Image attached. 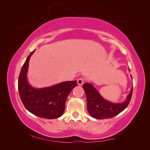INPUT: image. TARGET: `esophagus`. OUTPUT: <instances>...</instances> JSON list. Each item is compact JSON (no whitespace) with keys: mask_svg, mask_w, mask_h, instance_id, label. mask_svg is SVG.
I'll return each instance as SVG.
<instances>
[{"mask_svg":"<svg viewBox=\"0 0 150 150\" xmlns=\"http://www.w3.org/2000/svg\"><path fill=\"white\" fill-rule=\"evenodd\" d=\"M77 81H78V84L79 86H81V85H83L84 83V79L79 78L78 80H77Z\"/></svg>","mask_w":150,"mask_h":150,"instance_id":"34e87169","label":"esophagus"}]
</instances>
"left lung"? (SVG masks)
Segmentation results:
<instances>
[{"mask_svg": "<svg viewBox=\"0 0 150 150\" xmlns=\"http://www.w3.org/2000/svg\"><path fill=\"white\" fill-rule=\"evenodd\" d=\"M129 71H130L129 69ZM83 88L87 99V110L91 116L97 120L111 118L120 114L128 106L133 93L132 87L125 101L113 103L104 99L92 84L86 83L83 84Z\"/></svg>", "mask_w": 150, "mask_h": 150, "instance_id": "left-lung-1", "label": "left lung"}]
</instances>
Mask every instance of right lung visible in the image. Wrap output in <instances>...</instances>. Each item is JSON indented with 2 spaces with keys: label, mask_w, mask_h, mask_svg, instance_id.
<instances>
[{
  "label": "right lung",
  "mask_w": 150,
  "mask_h": 150,
  "mask_svg": "<svg viewBox=\"0 0 150 150\" xmlns=\"http://www.w3.org/2000/svg\"><path fill=\"white\" fill-rule=\"evenodd\" d=\"M31 52L22 66L18 80V89L25 108L33 115L46 119L58 118L63 115L67 96L77 86V81H66L47 88H35L28 82L27 74Z\"/></svg>",
  "instance_id": "add662e5"
}]
</instances>
